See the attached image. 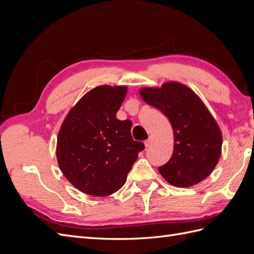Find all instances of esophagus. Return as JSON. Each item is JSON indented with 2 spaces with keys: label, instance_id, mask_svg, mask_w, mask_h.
<instances>
[{
  "label": "esophagus",
  "instance_id": "esophagus-1",
  "mask_svg": "<svg viewBox=\"0 0 254 254\" xmlns=\"http://www.w3.org/2000/svg\"><path fill=\"white\" fill-rule=\"evenodd\" d=\"M152 142H153V137L150 135V136L148 137V139L144 142V144H145L146 147H149V146H151Z\"/></svg>",
  "mask_w": 254,
  "mask_h": 254
}]
</instances>
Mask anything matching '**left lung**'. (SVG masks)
<instances>
[{
	"mask_svg": "<svg viewBox=\"0 0 254 254\" xmlns=\"http://www.w3.org/2000/svg\"><path fill=\"white\" fill-rule=\"evenodd\" d=\"M140 94L145 103L162 112L173 127V155L158 168L159 173L179 188L205 179L218 162L222 137L201 99L179 82H166L160 89L144 88Z\"/></svg>",
	"mask_w": 254,
	"mask_h": 254,
	"instance_id": "1",
	"label": "left lung"
}]
</instances>
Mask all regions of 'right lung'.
Wrapping results in <instances>:
<instances>
[{"label":"right lung","mask_w":254,"mask_h":254,"mask_svg":"<svg viewBox=\"0 0 254 254\" xmlns=\"http://www.w3.org/2000/svg\"><path fill=\"white\" fill-rule=\"evenodd\" d=\"M126 87L99 86L66 115L57 137V161L73 186L91 196H109L124 186L145 146L131 136L132 123L117 112Z\"/></svg>","instance_id":"1"}]
</instances>
